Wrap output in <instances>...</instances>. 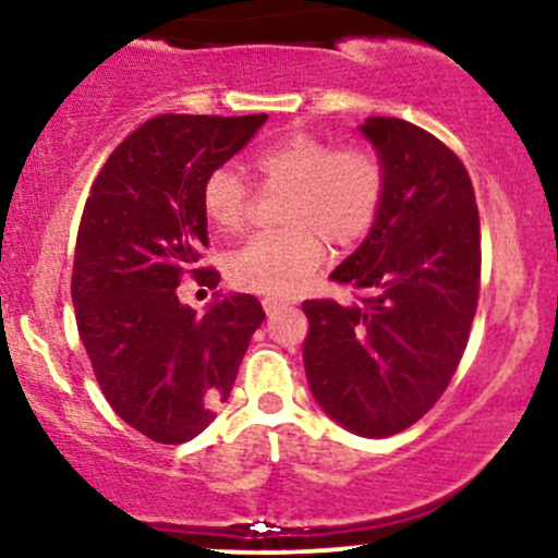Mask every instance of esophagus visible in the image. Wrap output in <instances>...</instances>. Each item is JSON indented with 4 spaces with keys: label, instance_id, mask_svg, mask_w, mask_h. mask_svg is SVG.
Segmentation results:
<instances>
[{
    "label": "esophagus",
    "instance_id": "obj_1",
    "mask_svg": "<svg viewBox=\"0 0 558 558\" xmlns=\"http://www.w3.org/2000/svg\"><path fill=\"white\" fill-rule=\"evenodd\" d=\"M291 304V301H283V299H275V296H267V299H262V306H265V312L267 315H275V312H280V310H286V306Z\"/></svg>",
    "mask_w": 558,
    "mask_h": 558
}]
</instances>
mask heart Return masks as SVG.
I'll use <instances>...</instances> for the list:
<instances>
[{
  "mask_svg": "<svg viewBox=\"0 0 558 558\" xmlns=\"http://www.w3.org/2000/svg\"><path fill=\"white\" fill-rule=\"evenodd\" d=\"M252 168L265 185L286 189L280 233H262L228 257V278L248 291L288 296L315 275L325 241L351 246L373 228L386 191L380 159L367 149H336L312 133H291L259 149ZM202 209L220 233L246 226V185L230 168L204 178Z\"/></svg>",
  "mask_w": 558,
  "mask_h": 558,
  "instance_id": "b5f03b06",
  "label": "heart"
}]
</instances>
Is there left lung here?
Segmentation results:
<instances>
[{"label": "left lung", "mask_w": 558, "mask_h": 558, "mask_svg": "<svg viewBox=\"0 0 558 558\" xmlns=\"http://www.w3.org/2000/svg\"><path fill=\"white\" fill-rule=\"evenodd\" d=\"M360 133L383 172L367 239L332 270L362 288L360 304L304 301V369L323 412L362 438L414 425L457 373L477 310L480 217L459 157L399 118Z\"/></svg>", "instance_id": "8db88e82"}]
</instances>
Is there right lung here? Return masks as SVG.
Returning a JSON list of instances; mask_svg holds the SVG:
<instances>
[{
  "label": "right lung",
  "instance_id": "right-lung-1",
  "mask_svg": "<svg viewBox=\"0 0 558 558\" xmlns=\"http://www.w3.org/2000/svg\"><path fill=\"white\" fill-rule=\"evenodd\" d=\"M267 114H159L133 131L92 185L73 265L81 341L120 420L157 444H185L215 420L265 312L220 293L196 315L178 299L207 246L202 185L239 155Z\"/></svg>",
  "mask_w": 558,
  "mask_h": 558
}]
</instances>
